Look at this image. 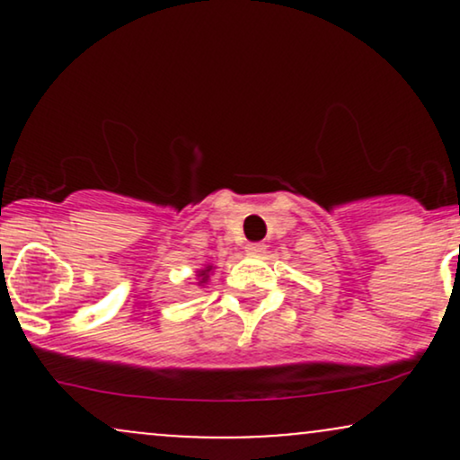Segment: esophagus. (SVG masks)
I'll return each instance as SVG.
<instances>
[{
    "label": "esophagus",
    "instance_id": "34e87169",
    "mask_svg": "<svg viewBox=\"0 0 460 460\" xmlns=\"http://www.w3.org/2000/svg\"><path fill=\"white\" fill-rule=\"evenodd\" d=\"M263 251H266V244H263V242H251V244H246L248 255H261Z\"/></svg>",
    "mask_w": 460,
    "mask_h": 460
}]
</instances>
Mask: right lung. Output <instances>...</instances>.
I'll use <instances>...</instances> for the list:
<instances>
[{
	"instance_id": "add662e5",
	"label": "right lung",
	"mask_w": 460,
	"mask_h": 460,
	"mask_svg": "<svg viewBox=\"0 0 460 460\" xmlns=\"http://www.w3.org/2000/svg\"><path fill=\"white\" fill-rule=\"evenodd\" d=\"M209 270H212V268H205V270H200V272H199V277L203 279V281H200V283H205V281H208V272H209Z\"/></svg>"
}]
</instances>
